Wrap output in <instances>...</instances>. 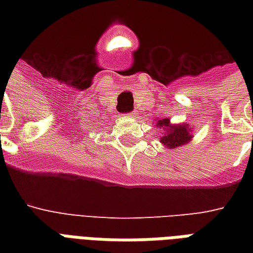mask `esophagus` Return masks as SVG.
Masks as SVG:
<instances>
[{
  "label": "esophagus",
  "mask_w": 253,
  "mask_h": 253,
  "mask_svg": "<svg viewBox=\"0 0 253 253\" xmlns=\"http://www.w3.org/2000/svg\"><path fill=\"white\" fill-rule=\"evenodd\" d=\"M134 114H135V113H128L127 115H128V117H134Z\"/></svg>",
  "instance_id": "34e87169"
}]
</instances>
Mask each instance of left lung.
Instances as JSON below:
<instances>
[{"label":"left lung","instance_id":"left-lung-1","mask_svg":"<svg viewBox=\"0 0 253 253\" xmlns=\"http://www.w3.org/2000/svg\"><path fill=\"white\" fill-rule=\"evenodd\" d=\"M158 126L164 127L166 128V136H163L160 142L163 144L168 146L169 148H176L190 140L192 135L189 134L188 127H185L184 125H178V126H170L169 125V119H160L158 121Z\"/></svg>","mask_w":253,"mask_h":253}]
</instances>
